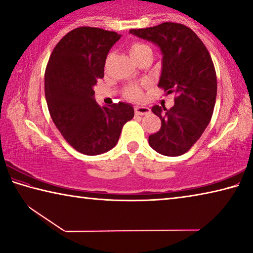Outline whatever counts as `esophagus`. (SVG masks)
I'll use <instances>...</instances> for the list:
<instances>
[{
    "label": "esophagus",
    "mask_w": 253,
    "mask_h": 253,
    "mask_svg": "<svg viewBox=\"0 0 253 253\" xmlns=\"http://www.w3.org/2000/svg\"><path fill=\"white\" fill-rule=\"evenodd\" d=\"M151 113V109L146 106H136L135 107V114L137 116H142V115H147Z\"/></svg>",
    "instance_id": "esophagus-1"
}]
</instances>
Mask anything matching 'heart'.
I'll return each instance as SVG.
<instances>
[{
    "label": "heart",
    "instance_id": "b5f03b06",
    "mask_svg": "<svg viewBox=\"0 0 253 253\" xmlns=\"http://www.w3.org/2000/svg\"><path fill=\"white\" fill-rule=\"evenodd\" d=\"M129 52L131 58L136 60L144 53H152V49L149 48V45L143 43V42H134L129 46ZM124 95H125V97L129 98V99H139L140 96H142V90H140L139 85L129 84L125 88Z\"/></svg>",
    "mask_w": 253,
    "mask_h": 253
}]
</instances>
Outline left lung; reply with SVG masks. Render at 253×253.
Instances as JSON below:
<instances>
[{"label": "left lung", "instance_id": "8db88e82", "mask_svg": "<svg viewBox=\"0 0 253 253\" xmlns=\"http://www.w3.org/2000/svg\"><path fill=\"white\" fill-rule=\"evenodd\" d=\"M129 33L160 46L163 68L158 87L175 93L172 108H152L162 126L149 135L148 143L162 155H183L200 139L213 115L217 87L211 55L196 33L181 23L164 22Z\"/></svg>", "mask_w": 253, "mask_h": 253}]
</instances>
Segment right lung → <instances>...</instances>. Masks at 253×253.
Instances as JSON below:
<instances>
[{
  "label": "right lung",
  "mask_w": 253,
  "mask_h": 253,
  "mask_svg": "<svg viewBox=\"0 0 253 253\" xmlns=\"http://www.w3.org/2000/svg\"><path fill=\"white\" fill-rule=\"evenodd\" d=\"M121 34L80 27L60 40L49 58L44 93L50 116L70 146L84 155H99L116 146L123 126L134 117L125 102L100 107L93 87L104 78L107 54Z\"/></svg>",
  "instance_id": "obj_1"
}]
</instances>
